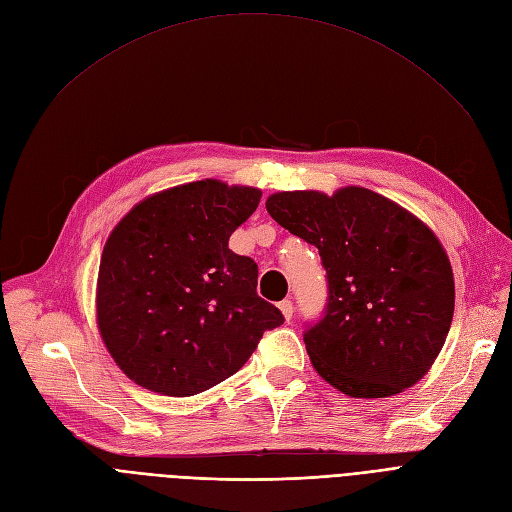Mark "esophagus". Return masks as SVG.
<instances>
[{"instance_id":"1","label":"esophagus","mask_w":512,"mask_h":512,"mask_svg":"<svg viewBox=\"0 0 512 512\" xmlns=\"http://www.w3.org/2000/svg\"><path fill=\"white\" fill-rule=\"evenodd\" d=\"M279 309H281L283 317L290 321L292 315H294V302H292V300H283V302H279Z\"/></svg>"}]
</instances>
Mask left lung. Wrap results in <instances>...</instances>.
Masks as SVG:
<instances>
[{"label":"left lung","mask_w":512,"mask_h":512,"mask_svg":"<svg viewBox=\"0 0 512 512\" xmlns=\"http://www.w3.org/2000/svg\"><path fill=\"white\" fill-rule=\"evenodd\" d=\"M275 222L315 245L327 277L323 317L304 332L317 374L357 399L416 384L441 353L454 317V273L437 235L399 203L363 187L332 197L283 191Z\"/></svg>","instance_id":"left-lung-1"}]
</instances>
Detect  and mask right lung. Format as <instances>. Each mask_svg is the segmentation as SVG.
I'll list each match as a JSON object with an SVG mask.
<instances>
[{"label": "right lung", "instance_id": "add662e5", "mask_svg": "<svg viewBox=\"0 0 512 512\" xmlns=\"http://www.w3.org/2000/svg\"><path fill=\"white\" fill-rule=\"evenodd\" d=\"M260 197L254 187L197 180L142 199L111 231L96 321L130 380L168 397L203 393L239 372L262 334L283 323L256 294V262L229 250Z\"/></svg>", "mask_w": 512, "mask_h": 512}]
</instances>
